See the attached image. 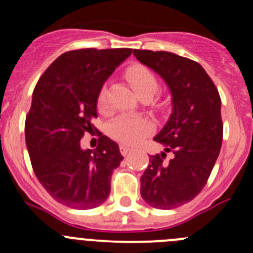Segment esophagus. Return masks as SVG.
Wrapping results in <instances>:
<instances>
[{
    "instance_id": "obj_1",
    "label": "esophagus",
    "mask_w": 253,
    "mask_h": 253,
    "mask_svg": "<svg viewBox=\"0 0 253 253\" xmlns=\"http://www.w3.org/2000/svg\"><path fill=\"white\" fill-rule=\"evenodd\" d=\"M120 152H121V154L124 155V157H126L127 154H129V153L132 152V148L127 147V145H125V144H121L120 145Z\"/></svg>"
}]
</instances>
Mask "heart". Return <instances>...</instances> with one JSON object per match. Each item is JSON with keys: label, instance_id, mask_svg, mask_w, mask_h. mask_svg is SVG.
<instances>
[{"label": "heart", "instance_id": "heart-1", "mask_svg": "<svg viewBox=\"0 0 253 253\" xmlns=\"http://www.w3.org/2000/svg\"><path fill=\"white\" fill-rule=\"evenodd\" d=\"M125 77L143 100L153 99L159 90V81L157 76L147 66L141 65V63H134L127 67L125 71ZM96 104H98L99 110H104L106 108L108 89L105 85L101 86L99 91ZM152 124L148 120L143 117L128 116V115H121L116 117L112 120L108 127V132L111 138L127 145H134L139 143L152 132Z\"/></svg>", "mask_w": 253, "mask_h": 253}]
</instances>
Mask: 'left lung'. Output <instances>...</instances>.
Returning <instances> with one entry per match:
<instances>
[{
    "mask_svg": "<svg viewBox=\"0 0 253 253\" xmlns=\"http://www.w3.org/2000/svg\"><path fill=\"white\" fill-rule=\"evenodd\" d=\"M137 60L159 73L172 94V114L154 138L165 145L149 155L141 195L149 206L172 209L192 201L206 186L223 141L221 100L205 68L167 51L133 50ZM167 152L173 159L164 162Z\"/></svg>",
    "mask_w": 253,
    "mask_h": 253,
    "instance_id": "obj_1",
    "label": "left lung"
}]
</instances>
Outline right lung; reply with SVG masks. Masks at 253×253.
<instances>
[{
	"mask_svg": "<svg viewBox=\"0 0 253 253\" xmlns=\"http://www.w3.org/2000/svg\"><path fill=\"white\" fill-rule=\"evenodd\" d=\"M132 48H79L56 58L38 81L25 117L30 163L48 195L61 205L90 209L109 197L111 175L124 157L98 131V147L82 151L80 139L98 130L96 99L106 78Z\"/></svg>",
	"mask_w": 253,
	"mask_h": 253,
	"instance_id": "obj_1",
	"label": "right lung"
}]
</instances>
